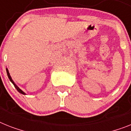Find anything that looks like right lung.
<instances>
[{"label": "right lung", "mask_w": 131, "mask_h": 131, "mask_svg": "<svg viewBox=\"0 0 131 131\" xmlns=\"http://www.w3.org/2000/svg\"><path fill=\"white\" fill-rule=\"evenodd\" d=\"M6 73H7L8 77V79H9V80H10V82H11L12 83H13V84H14V86H15V87L16 88V90H17V91H18L20 93H21V94H26V93H25V92H23V91H22V90L20 89V88L18 87V86H17V85H16V84H15V82H14V81H13V79H12L11 77H10V73H9V72H8V70L7 68H6Z\"/></svg>", "instance_id": "obj_1"}]
</instances>
